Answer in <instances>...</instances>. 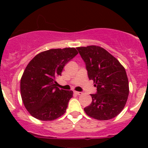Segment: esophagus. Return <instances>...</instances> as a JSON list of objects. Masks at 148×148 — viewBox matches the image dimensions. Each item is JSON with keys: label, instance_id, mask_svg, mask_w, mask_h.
I'll use <instances>...</instances> for the list:
<instances>
[{"label": "esophagus", "instance_id": "obj_1", "mask_svg": "<svg viewBox=\"0 0 148 148\" xmlns=\"http://www.w3.org/2000/svg\"><path fill=\"white\" fill-rule=\"evenodd\" d=\"M74 93L75 94V95H81L82 94V92H77V91H74Z\"/></svg>", "mask_w": 148, "mask_h": 148}]
</instances>
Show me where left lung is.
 Returning a JSON list of instances; mask_svg holds the SVG:
<instances>
[{"label":"left lung","mask_w":148,"mask_h":148,"mask_svg":"<svg viewBox=\"0 0 148 148\" xmlns=\"http://www.w3.org/2000/svg\"><path fill=\"white\" fill-rule=\"evenodd\" d=\"M86 64L88 77L97 87L92 103L84 110L89 117L107 120L118 115L126 104L129 83L125 68L115 57L100 46L77 47Z\"/></svg>","instance_id":"obj_1"}]
</instances>
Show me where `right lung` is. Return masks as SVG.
Returning <instances> with one entry per match:
<instances>
[{
    "label": "right lung",
    "mask_w": 148,
    "mask_h": 148,
    "mask_svg": "<svg viewBox=\"0 0 148 148\" xmlns=\"http://www.w3.org/2000/svg\"><path fill=\"white\" fill-rule=\"evenodd\" d=\"M77 53L75 48L49 49L37 54L28 63L21 79V95L31 116L51 121L66 112L73 92L58 88L56 79Z\"/></svg>",
    "instance_id": "add662e5"
}]
</instances>
